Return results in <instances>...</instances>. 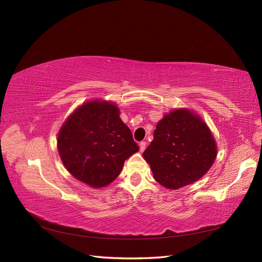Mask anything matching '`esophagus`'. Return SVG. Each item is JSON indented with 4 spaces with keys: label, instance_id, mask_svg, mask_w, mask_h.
Masks as SVG:
<instances>
[{
    "label": "esophagus",
    "instance_id": "1",
    "mask_svg": "<svg viewBox=\"0 0 262 262\" xmlns=\"http://www.w3.org/2000/svg\"><path fill=\"white\" fill-rule=\"evenodd\" d=\"M140 150L141 152H143V150L145 149V147H146V142H144V141H142V142H140Z\"/></svg>",
    "mask_w": 262,
    "mask_h": 262
}]
</instances>
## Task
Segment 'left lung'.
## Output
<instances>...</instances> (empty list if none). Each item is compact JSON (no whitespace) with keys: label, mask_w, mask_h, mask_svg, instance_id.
<instances>
[{"label":"left lung","mask_w":262,"mask_h":262,"mask_svg":"<svg viewBox=\"0 0 262 262\" xmlns=\"http://www.w3.org/2000/svg\"><path fill=\"white\" fill-rule=\"evenodd\" d=\"M216 154L215 140L199 116L176 109L157 123L143 156L158 184L176 190L205 175Z\"/></svg>","instance_id":"1"}]
</instances>
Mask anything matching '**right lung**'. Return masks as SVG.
<instances>
[{
    "label": "right lung",
    "mask_w": 262,
    "mask_h": 262,
    "mask_svg": "<svg viewBox=\"0 0 262 262\" xmlns=\"http://www.w3.org/2000/svg\"><path fill=\"white\" fill-rule=\"evenodd\" d=\"M58 150L71 175L93 188H102L119 176L124 161L139 146L119 117V108L113 102L93 100L63 123Z\"/></svg>",
    "instance_id": "add662e5"
}]
</instances>
